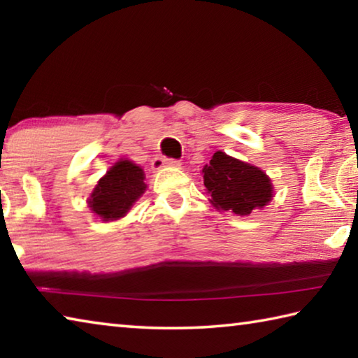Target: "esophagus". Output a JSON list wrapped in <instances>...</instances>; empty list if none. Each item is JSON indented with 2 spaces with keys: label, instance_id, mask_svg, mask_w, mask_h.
Returning a JSON list of instances; mask_svg holds the SVG:
<instances>
[{
  "label": "esophagus",
  "instance_id": "34e87169",
  "mask_svg": "<svg viewBox=\"0 0 358 358\" xmlns=\"http://www.w3.org/2000/svg\"><path fill=\"white\" fill-rule=\"evenodd\" d=\"M166 166H171V167H180L181 162L178 159H169V157H155L153 161H151V167L155 169H161V167H166Z\"/></svg>",
  "mask_w": 358,
  "mask_h": 358
}]
</instances>
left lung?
Instances as JSON below:
<instances>
[{"instance_id":"obj_1","label":"left lung","mask_w":358,"mask_h":358,"mask_svg":"<svg viewBox=\"0 0 358 358\" xmlns=\"http://www.w3.org/2000/svg\"><path fill=\"white\" fill-rule=\"evenodd\" d=\"M203 185L217 210H232L235 215H250L262 208L273 197L271 181L260 169L222 151H216L203 167Z\"/></svg>"}]
</instances>
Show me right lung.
<instances>
[{"mask_svg": "<svg viewBox=\"0 0 358 358\" xmlns=\"http://www.w3.org/2000/svg\"><path fill=\"white\" fill-rule=\"evenodd\" d=\"M143 180V171L134 162L118 161L94 187L88 202L93 213L102 221L123 217L147 189Z\"/></svg>", "mask_w": 358, "mask_h": 358, "instance_id": "add662e5", "label": "right lung"}]
</instances>
